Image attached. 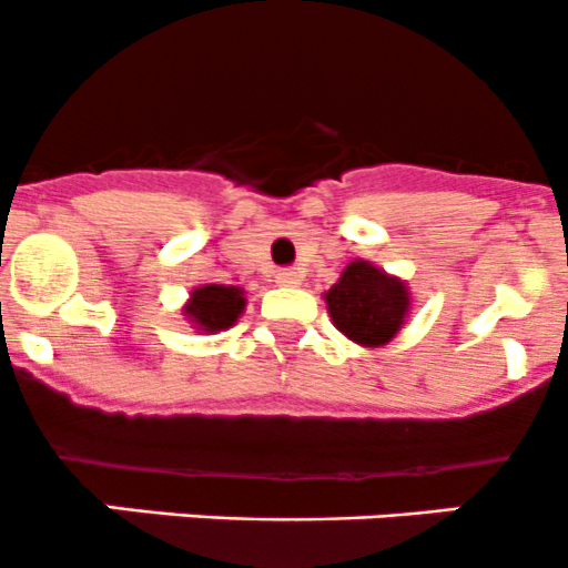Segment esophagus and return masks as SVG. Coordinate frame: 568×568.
Here are the masks:
<instances>
[{
  "mask_svg": "<svg viewBox=\"0 0 568 568\" xmlns=\"http://www.w3.org/2000/svg\"><path fill=\"white\" fill-rule=\"evenodd\" d=\"M276 284L295 286L301 284V276H297V271H292V267H282V271H276Z\"/></svg>",
  "mask_w": 568,
  "mask_h": 568,
  "instance_id": "34e87169",
  "label": "esophagus"
}]
</instances>
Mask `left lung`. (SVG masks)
Listing matches in <instances>:
<instances>
[{"mask_svg": "<svg viewBox=\"0 0 568 568\" xmlns=\"http://www.w3.org/2000/svg\"><path fill=\"white\" fill-rule=\"evenodd\" d=\"M334 325L362 345H384L397 334L408 308L403 282L369 262H351L325 295Z\"/></svg>", "mask_w": 568, "mask_h": 568, "instance_id": "left-lung-1", "label": "left lung"}]
</instances>
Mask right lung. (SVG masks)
<instances>
[{
  "label": "right lung",
  "mask_w": 568,
  "mask_h": 568,
  "mask_svg": "<svg viewBox=\"0 0 568 568\" xmlns=\"http://www.w3.org/2000/svg\"><path fill=\"white\" fill-rule=\"evenodd\" d=\"M243 306H245L243 292H240L237 286L206 284L193 292L187 314L204 331H221V328H229V325L240 317Z\"/></svg>",
  "instance_id": "right-lung-1"
}]
</instances>
